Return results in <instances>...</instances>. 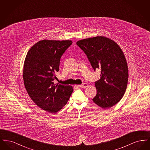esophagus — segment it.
<instances>
[{
    "label": "esophagus",
    "instance_id": "esophagus-1",
    "mask_svg": "<svg viewBox=\"0 0 150 150\" xmlns=\"http://www.w3.org/2000/svg\"><path fill=\"white\" fill-rule=\"evenodd\" d=\"M78 86V87H80V88H85L88 87V84H86V83H83V84H81V85H78V86Z\"/></svg>",
    "mask_w": 150,
    "mask_h": 150
}]
</instances>
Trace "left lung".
<instances>
[{"instance_id":"8db88e82","label":"left lung","mask_w":150,"mask_h":150,"mask_svg":"<svg viewBox=\"0 0 150 150\" xmlns=\"http://www.w3.org/2000/svg\"><path fill=\"white\" fill-rule=\"evenodd\" d=\"M76 44L84 52L94 70L100 69V79L95 82L97 94L93 101L103 108L117 103L125 92L128 67L119 45L105 36L79 40Z\"/></svg>"}]
</instances>
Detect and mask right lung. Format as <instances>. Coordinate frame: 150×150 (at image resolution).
<instances>
[{
    "mask_svg": "<svg viewBox=\"0 0 150 150\" xmlns=\"http://www.w3.org/2000/svg\"><path fill=\"white\" fill-rule=\"evenodd\" d=\"M71 40H43L35 44L25 58L23 79L27 92L38 107L56 113L64 106L73 92L70 86L54 84L61 57Z\"/></svg>",
    "mask_w": 150,
    "mask_h": 150,
    "instance_id": "1",
    "label": "right lung"
}]
</instances>
